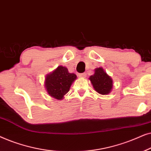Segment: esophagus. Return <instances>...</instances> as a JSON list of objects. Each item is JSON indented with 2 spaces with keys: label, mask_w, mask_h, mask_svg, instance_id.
<instances>
[{
  "label": "esophagus",
  "mask_w": 151,
  "mask_h": 151,
  "mask_svg": "<svg viewBox=\"0 0 151 151\" xmlns=\"http://www.w3.org/2000/svg\"><path fill=\"white\" fill-rule=\"evenodd\" d=\"M86 76V74L85 73H82L79 74V77L80 78H85Z\"/></svg>",
  "instance_id": "34e87169"
}]
</instances>
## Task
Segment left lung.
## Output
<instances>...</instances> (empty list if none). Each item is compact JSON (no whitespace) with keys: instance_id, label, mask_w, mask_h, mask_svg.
Listing matches in <instances>:
<instances>
[{"instance_id":"obj_1","label":"left lung","mask_w":151,"mask_h":151,"mask_svg":"<svg viewBox=\"0 0 151 151\" xmlns=\"http://www.w3.org/2000/svg\"><path fill=\"white\" fill-rule=\"evenodd\" d=\"M88 79L91 82L93 87L101 95H108L112 91L113 79L106 73L102 67L96 68L94 74L91 76Z\"/></svg>"}]
</instances>
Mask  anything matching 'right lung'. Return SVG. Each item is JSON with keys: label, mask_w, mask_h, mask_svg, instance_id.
Wrapping results in <instances>:
<instances>
[{"label": "right lung", "mask_w": 151, "mask_h": 151, "mask_svg": "<svg viewBox=\"0 0 151 151\" xmlns=\"http://www.w3.org/2000/svg\"><path fill=\"white\" fill-rule=\"evenodd\" d=\"M76 78V74L69 73L67 67L58 66L45 76V89L49 96L61 100L69 92L71 84Z\"/></svg>", "instance_id": "obj_1"}]
</instances>
